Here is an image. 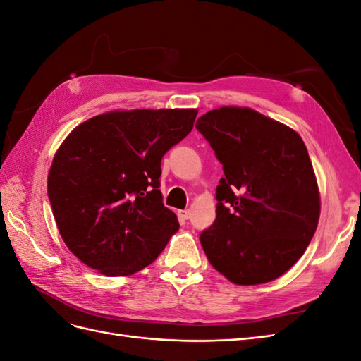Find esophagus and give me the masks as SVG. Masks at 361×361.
Masks as SVG:
<instances>
[{
  "label": "esophagus",
  "instance_id": "1",
  "mask_svg": "<svg viewBox=\"0 0 361 361\" xmlns=\"http://www.w3.org/2000/svg\"><path fill=\"white\" fill-rule=\"evenodd\" d=\"M190 215H191V212H190V209H185V211H179V218L182 221H185V220H188L190 218Z\"/></svg>",
  "mask_w": 361,
  "mask_h": 361
}]
</instances>
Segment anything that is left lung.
<instances>
[{
	"label": "left lung",
	"instance_id": "left-lung-1",
	"mask_svg": "<svg viewBox=\"0 0 361 361\" xmlns=\"http://www.w3.org/2000/svg\"><path fill=\"white\" fill-rule=\"evenodd\" d=\"M195 128L224 170L216 218L200 235L207 260L235 285L279 279L304 255L321 214L302 138L245 106L207 111Z\"/></svg>",
	"mask_w": 361,
	"mask_h": 361
}]
</instances>
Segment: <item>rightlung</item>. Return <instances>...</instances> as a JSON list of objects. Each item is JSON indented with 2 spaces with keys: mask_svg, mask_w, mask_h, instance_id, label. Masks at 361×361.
Segmentation results:
<instances>
[{
  "mask_svg": "<svg viewBox=\"0 0 361 361\" xmlns=\"http://www.w3.org/2000/svg\"><path fill=\"white\" fill-rule=\"evenodd\" d=\"M197 110H130L94 116L63 141L48 197L64 244L104 276L135 274L178 232L162 203L161 159L187 137Z\"/></svg>",
  "mask_w": 361,
  "mask_h": 361,
  "instance_id": "obj_1",
  "label": "right lung"
}]
</instances>
